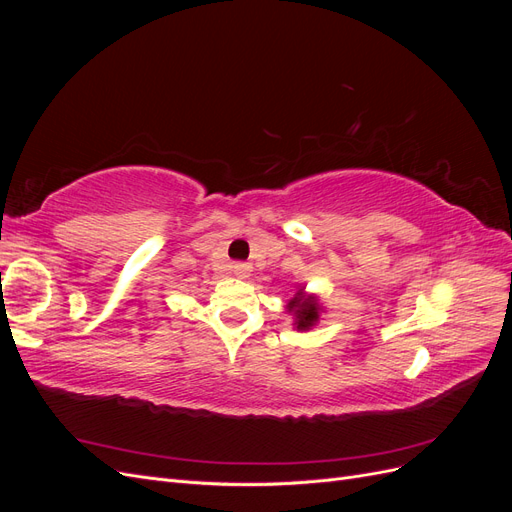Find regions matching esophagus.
<instances>
[{
	"mask_svg": "<svg viewBox=\"0 0 512 512\" xmlns=\"http://www.w3.org/2000/svg\"><path fill=\"white\" fill-rule=\"evenodd\" d=\"M232 273H235L237 277H241V280H245V277H250L252 267L247 265V262H235V265H232Z\"/></svg>",
	"mask_w": 512,
	"mask_h": 512,
	"instance_id": "obj_1",
	"label": "esophagus"
}]
</instances>
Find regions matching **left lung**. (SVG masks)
Wrapping results in <instances>:
<instances>
[{
    "instance_id": "1",
    "label": "left lung",
    "mask_w": 512,
    "mask_h": 512,
    "mask_svg": "<svg viewBox=\"0 0 512 512\" xmlns=\"http://www.w3.org/2000/svg\"><path fill=\"white\" fill-rule=\"evenodd\" d=\"M299 294L301 292H297V297L288 303V309L297 316V329H309L318 320V303L314 297L301 299Z\"/></svg>"
}]
</instances>
